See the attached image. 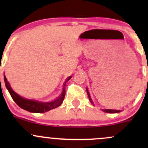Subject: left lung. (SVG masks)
<instances>
[{
    "label": "left lung",
    "instance_id": "left-lung-1",
    "mask_svg": "<svg viewBox=\"0 0 148 148\" xmlns=\"http://www.w3.org/2000/svg\"><path fill=\"white\" fill-rule=\"evenodd\" d=\"M86 91H87L88 96V98H89L90 101V102L92 103L93 105H94V103H93V101H92V99H91V97H90V95L89 92H88V88H86ZM103 111H104V112H106V113H119V112H120V110H112V109H103Z\"/></svg>",
    "mask_w": 148,
    "mask_h": 148
}]
</instances>
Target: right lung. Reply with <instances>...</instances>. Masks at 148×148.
I'll return each mask as SVG.
<instances>
[{"label":"right lung","instance_id":"add662e5","mask_svg":"<svg viewBox=\"0 0 148 148\" xmlns=\"http://www.w3.org/2000/svg\"><path fill=\"white\" fill-rule=\"evenodd\" d=\"M72 76H69L66 81H64L63 84V89H62V92L61 93L60 96H59L54 101H50V102H41V101H36V100H32V99H28L19 96L18 94H16L15 92L12 89L11 86L6 79V76L4 74V81L5 84V86L7 89L9 91L10 95H11L12 98L15 101V103L18 105V106L21 107V108L28 111L29 112H32V113H45L46 111H50V110L53 109V108H57L59 106H60L61 103L63 101L64 96H65V86L67 84V81L70 80Z\"/></svg>","mask_w":148,"mask_h":148}]
</instances>
